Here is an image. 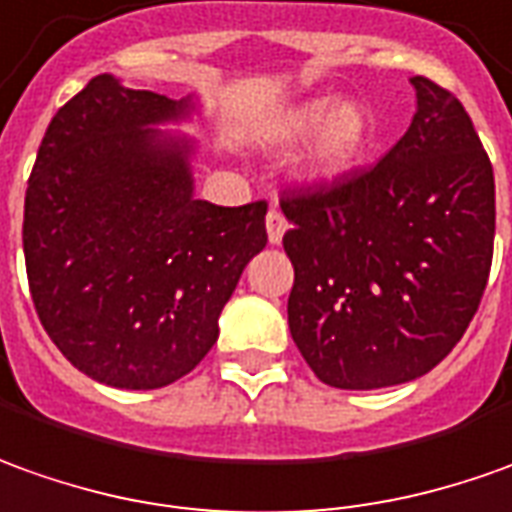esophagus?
Segmentation results:
<instances>
[{
	"instance_id": "34e87169",
	"label": "esophagus",
	"mask_w": 512,
	"mask_h": 512,
	"mask_svg": "<svg viewBox=\"0 0 512 512\" xmlns=\"http://www.w3.org/2000/svg\"><path fill=\"white\" fill-rule=\"evenodd\" d=\"M285 229H288V221H285V215L280 212V207H271L269 215H266V232H269V243H283Z\"/></svg>"
}]
</instances>
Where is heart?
<instances>
[{"label":"heart","instance_id":"1","mask_svg":"<svg viewBox=\"0 0 512 512\" xmlns=\"http://www.w3.org/2000/svg\"><path fill=\"white\" fill-rule=\"evenodd\" d=\"M308 134L314 137L305 151V176L314 184H333L364 165L378 137V125L370 106L358 100L314 95L277 111L263 128L271 145H294Z\"/></svg>","mask_w":512,"mask_h":512}]
</instances>
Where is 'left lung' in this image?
<instances>
[{"label":"left lung","instance_id":"8db88e82","mask_svg":"<svg viewBox=\"0 0 512 512\" xmlns=\"http://www.w3.org/2000/svg\"><path fill=\"white\" fill-rule=\"evenodd\" d=\"M409 131L375 168L288 193V328L319 381L381 389L434 370L488 285L496 184L457 97L412 78Z\"/></svg>","mask_w":512,"mask_h":512}]
</instances>
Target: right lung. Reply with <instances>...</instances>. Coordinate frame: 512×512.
<instances>
[{"label": "right lung", "instance_id": "1", "mask_svg": "<svg viewBox=\"0 0 512 512\" xmlns=\"http://www.w3.org/2000/svg\"><path fill=\"white\" fill-rule=\"evenodd\" d=\"M97 75L52 117L24 196V263L38 319L72 367L117 389H159L210 353L218 316L266 246V201L196 198L198 117Z\"/></svg>", "mask_w": 512, "mask_h": 512}]
</instances>
